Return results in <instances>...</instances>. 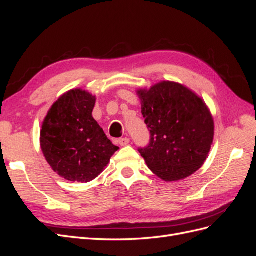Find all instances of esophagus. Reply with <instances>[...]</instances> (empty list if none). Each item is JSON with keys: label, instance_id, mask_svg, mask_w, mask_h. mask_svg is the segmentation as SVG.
Returning <instances> with one entry per match:
<instances>
[{"label": "esophagus", "instance_id": "obj_1", "mask_svg": "<svg viewBox=\"0 0 256 256\" xmlns=\"http://www.w3.org/2000/svg\"><path fill=\"white\" fill-rule=\"evenodd\" d=\"M129 142H130V140H129L128 138H118V144L120 146H126L127 144H129Z\"/></svg>", "mask_w": 256, "mask_h": 256}]
</instances>
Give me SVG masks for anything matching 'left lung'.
I'll list each match as a JSON object with an SVG mask.
<instances>
[{
  "label": "left lung",
  "instance_id": "obj_1",
  "mask_svg": "<svg viewBox=\"0 0 256 256\" xmlns=\"http://www.w3.org/2000/svg\"><path fill=\"white\" fill-rule=\"evenodd\" d=\"M150 144L138 148L161 180L175 182L204 164L214 141V120L202 98L184 85L162 81L138 90Z\"/></svg>",
  "mask_w": 256,
  "mask_h": 256
}]
</instances>
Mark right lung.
<instances>
[{
    "label": "right lung",
    "instance_id": "obj_1",
    "mask_svg": "<svg viewBox=\"0 0 256 256\" xmlns=\"http://www.w3.org/2000/svg\"><path fill=\"white\" fill-rule=\"evenodd\" d=\"M96 97L72 90L54 102L42 122L40 147L54 172L69 182H88L104 171L118 146L92 115Z\"/></svg>",
    "mask_w": 256,
    "mask_h": 256
}]
</instances>
